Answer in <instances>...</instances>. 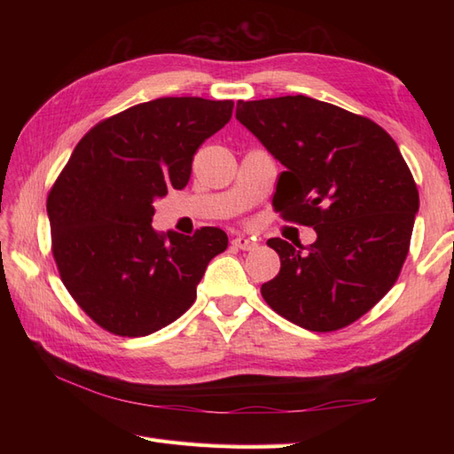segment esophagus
<instances>
[{
  "label": "esophagus",
  "instance_id": "1",
  "mask_svg": "<svg viewBox=\"0 0 454 454\" xmlns=\"http://www.w3.org/2000/svg\"><path fill=\"white\" fill-rule=\"evenodd\" d=\"M232 246L238 249H244V252H249V249H254L257 244L254 242V239H249L246 236H238L232 239Z\"/></svg>",
  "mask_w": 454,
  "mask_h": 454
}]
</instances>
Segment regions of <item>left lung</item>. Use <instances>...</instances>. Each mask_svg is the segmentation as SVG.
Masks as SVG:
<instances>
[{
    "mask_svg": "<svg viewBox=\"0 0 454 454\" xmlns=\"http://www.w3.org/2000/svg\"><path fill=\"white\" fill-rule=\"evenodd\" d=\"M236 119L285 166L273 207L316 230L308 247L267 239L281 271L262 285L265 302L310 332L359 320L396 283L419 192L390 134L306 95L238 101Z\"/></svg>",
    "mask_w": 454,
    "mask_h": 454,
    "instance_id": "1",
    "label": "left lung"
}]
</instances>
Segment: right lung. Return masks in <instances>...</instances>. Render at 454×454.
I'll return each instance as SVG.
<instances>
[{
    "mask_svg": "<svg viewBox=\"0 0 454 454\" xmlns=\"http://www.w3.org/2000/svg\"><path fill=\"white\" fill-rule=\"evenodd\" d=\"M234 101L161 98L85 134L48 192L52 255L67 293L114 335L176 322L197 298L208 262L228 247L220 228L156 232L153 199L183 189L192 156L232 117Z\"/></svg>",
    "mask_w": 454,
    "mask_h": 454,
    "instance_id": "1",
    "label": "right lung"
}]
</instances>
